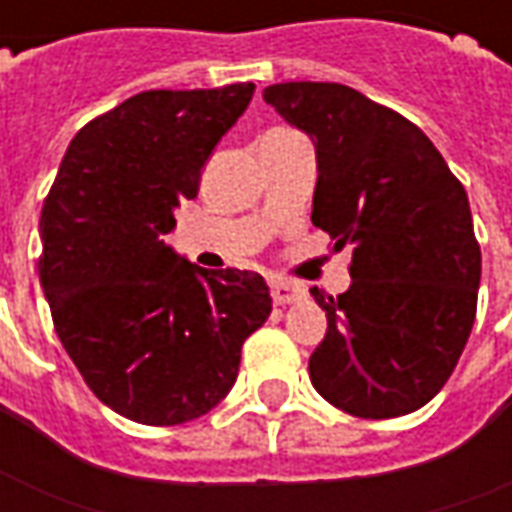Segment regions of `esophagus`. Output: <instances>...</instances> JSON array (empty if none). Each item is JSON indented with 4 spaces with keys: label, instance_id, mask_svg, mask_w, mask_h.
Wrapping results in <instances>:
<instances>
[{
    "label": "esophagus",
    "instance_id": "esophagus-1",
    "mask_svg": "<svg viewBox=\"0 0 512 512\" xmlns=\"http://www.w3.org/2000/svg\"><path fill=\"white\" fill-rule=\"evenodd\" d=\"M271 299H274V304H290V301L304 299V288L279 279V282H271Z\"/></svg>",
    "mask_w": 512,
    "mask_h": 512
}]
</instances>
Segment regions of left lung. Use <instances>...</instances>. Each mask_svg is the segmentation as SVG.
Returning a JSON list of instances; mask_svg holds the SVG:
<instances>
[{
  "instance_id": "8db88e82",
  "label": "left lung",
  "mask_w": 512,
  "mask_h": 512,
  "mask_svg": "<svg viewBox=\"0 0 512 512\" xmlns=\"http://www.w3.org/2000/svg\"><path fill=\"white\" fill-rule=\"evenodd\" d=\"M263 101L312 136V224L354 249L351 288L310 290L329 321L312 386L354 417L411 414L447 384L477 315L466 189L422 128L354 87L271 84Z\"/></svg>"
}]
</instances>
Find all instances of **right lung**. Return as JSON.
Here are the masks:
<instances>
[{
    "instance_id": "1",
    "label": "right lung",
    "mask_w": 512,
    "mask_h": 512,
    "mask_svg": "<svg viewBox=\"0 0 512 512\" xmlns=\"http://www.w3.org/2000/svg\"><path fill=\"white\" fill-rule=\"evenodd\" d=\"M255 84L147 90L73 136L40 213V285L93 395L142 425L208 414L271 315L260 274L205 271L161 238Z\"/></svg>"
}]
</instances>
